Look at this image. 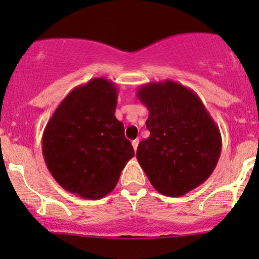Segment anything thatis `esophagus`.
I'll return each instance as SVG.
<instances>
[{
    "mask_svg": "<svg viewBox=\"0 0 259 259\" xmlns=\"http://www.w3.org/2000/svg\"><path fill=\"white\" fill-rule=\"evenodd\" d=\"M132 144H133V148H134V150L137 151V149H138V145H139V139H135V140H133V142H132Z\"/></svg>",
    "mask_w": 259,
    "mask_h": 259,
    "instance_id": "34e87169",
    "label": "esophagus"
}]
</instances>
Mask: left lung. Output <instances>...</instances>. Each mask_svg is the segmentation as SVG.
<instances>
[{
  "mask_svg": "<svg viewBox=\"0 0 259 259\" xmlns=\"http://www.w3.org/2000/svg\"><path fill=\"white\" fill-rule=\"evenodd\" d=\"M148 108V139L137 159L151 185L166 197H182L210 177L222 150L219 127L199 96L171 80L140 86Z\"/></svg>",
  "mask_w": 259,
  "mask_h": 259,
  "instance_id": "1",
  "label": "left lung"
}]
</instances>
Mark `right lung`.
I'll return each instance as SVG.
<instances>
[{"label": "right lung", "instance_id": "add662e5", "mask_svg": "<svg viewBox=\"0 0 259 259\" xmlns=\"http://www.w3.org/2000/svg\"><path fill=\"white\" fill-rule=\"evenodd\" d=\"M117 89L95 77L70 91L42 135V154L55 180L67 192L100 199L111 192L134 156L124 124L115 117Z\"/></svg>", "mask_w": 259, "mask_h": 259}]
</instances>
